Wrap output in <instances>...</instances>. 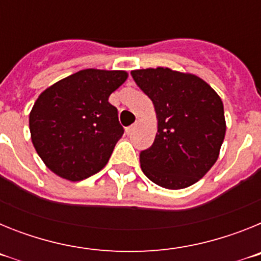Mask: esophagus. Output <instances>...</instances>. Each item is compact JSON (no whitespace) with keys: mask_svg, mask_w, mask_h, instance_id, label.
I'll use <instances>...</instances> for the list:
<instances>
[{"mask_svg":"<svg viewBox=\"0 0 261 261\" xmlns=\"http://www.w3.org/2000/svg\"><path fill=\"white\" fill-rule=\"evenodd\" d=\"M137 125H138V124L136 123V124H133V125L128 126V128L125 129V133H126V135H128V136H130V135H132V133L135 132V129L137 128Z\"/></svg>","mask_w":261,"mask_h":261,"instance_id":"34e87169","label":"esophagus"}]
</instances>
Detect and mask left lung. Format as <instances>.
Here are the masks:
<instances>
[{
	"label": "left lung",
	"mask_w": 261,
	"mask_h": 261,
	"mask_svg": "<svg viewBox=\"0 0 261 261\" xmlns=\"http://www.w3.org/2000/svg\"><path fill=\"white\" fill-rule=\"evenodd\" d=\"M137 86L151 99L158 132L141 151L144 174L167 190L199 181L218 159L226 133L220 95L204 80L170 68L130 71Z\"/></svg>",
	"instance_id": "8db88e82"
}]
</instances>
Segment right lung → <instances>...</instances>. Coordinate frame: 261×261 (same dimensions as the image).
Returning <instances> with one entry per match:
<instances>
[{"instance_id":"obj_1","label":"right lung","mask_w":261,"mask_h":261,"mask_svg":"<svg viewBox=\"0 0 261 261\" xmlns=\"http://www.w3.org/2000/svg\"><path fill=\"white\" fill-rule=\"evenodd\" d=\"M126 78L124 70L84 69L39 95L30 112V132L50 171L80 181L107 165L124 133L108 98Z\"/></svg>"}]
</instances>
